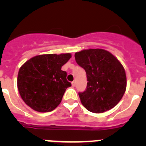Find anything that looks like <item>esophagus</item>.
<instances>
[{"mask_svg":"<svg viewBox=\"0 0 146 146\" xmlns=\"http://www.w3.org/2000/svg\"><path fill=\"white\" fill-rule=\"evenodd\" d=\"M72 86H73V87H74V86H75V81H72Z\"/></svg>","mask_w":146,"mask_h":146,"instance_id":"34e87169","label":"esophagus"}]
</instances>
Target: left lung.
I'll list each match as a JSON object with an SVG mask.
<instances>
[{"mask_svg": "<svg viewBox=\"0 0 146 146\" xmlns=\"http://www.w3.org/2000/svg\"><path fill=\"white\" fill-rule=\"evenodd\" d=\"M74 57L87 76L86 91L78 93L82 105L95 113L114 108L126 88V73L118 59L102 49L82 50L76 52Z\"/></svg>", "mask_w": 146, "mask_h": 146, "instance_id": "left-lung-1", "label": "left lung"}]
</instances>
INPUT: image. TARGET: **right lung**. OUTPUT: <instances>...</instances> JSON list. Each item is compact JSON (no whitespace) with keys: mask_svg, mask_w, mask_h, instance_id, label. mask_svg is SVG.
<instances>
[{"mask_svg":"<svg viewBox=\"0 0 146 146\" xmlns=\"http://www.w3.org/2000/svg\"><path fill=\"white\" fill-rule=\"evenodd\" d=\"M71 54L37 55L20 67L17 88L27 105L38 112H50L58 106L66 89L72 86L61 67Z\"/></svg>","mask_w":146,"mask_h":146,"instance_id":"add662e5","label":"right lung"}]
</instances>
